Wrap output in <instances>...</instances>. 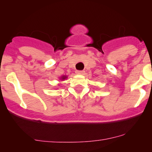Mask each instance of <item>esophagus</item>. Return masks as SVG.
<instances>
[{
	"instance_id": "esophagus-1",
	"label": "esophagus",
	"mask_w": 152,
	"mask_h": 152,
	"mask_svg": "<svg viewBox=\"0 0 152 152\" xmlns=\"http://www.w3.org/2000/svg\"><path fill=\"white\" fill-rule=\"evenodd\" d=\"M84 70H77L76 73L77 75H84Z\"/></svg>"
}]
</instances>
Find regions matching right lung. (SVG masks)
I'll return each mask as SVG.
<instances>
[{
  "instance_id": "obj_1",
  "label": "right lung",
  "mask_w": 152,
  "mask_h": 152,
  "mask_svg": "<svg viewBox=\"0 0 152 152\" xmlns=\"http://www.w3.org/2000/svg\"><path fill=\"white\" fill-rule=\"evenodd\" d=\"M66 78H67V77L65 76V75H64V76L61 77V80H65V79H66Z\"/></svg>"
}]
</instances>
